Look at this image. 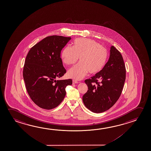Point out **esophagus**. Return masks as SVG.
Segmentation results:
<instances>
[{
	"label": "esophagus",
	"mask_w": 151,
	"mask_h": 151,
	"mask_svg": "<svg viewBox=\"0 0 151 151\" xmlns=\"http://www.w3.org/2000/svg\"><path fill=\"white\" fill-rule=\"evenodd\" d=\"M77 83H78V82L76 80H75V79L73 80V84H77Z\"/></svg>",
	"instance_id": "34e87169"
}]
</instances>
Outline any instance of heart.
<instances>
[{
	"label": "heart",
	"instance_id": "1",
	"mask_svg": "<svg viewBox=\"0 0 151 151\" xmlns=\"http://www.w3.org/2000/svg\"><path fill=\"white\" fill-rule=\"evenodd\" d=\"M78 57L79 63L68 70L67 75L70 78L81 79L88 72L93 74L103 69L108 52L94 40L81 38L75 40L73 47H65L61 54L62 61L67 65L74 64Z\"/></svg>",
	"mask_w": 151,
	"mask_h": 151
}]
</instances>
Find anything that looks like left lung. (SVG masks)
<instances>
[{
  "mask_svg": "<svg viewBox=\"0 0 151 151\" xmlns=\"http://www.w3.org/2000/svg\"><path fill=\"white\" fill-rule=\"evenodd\" d=\"M126 78V68L121 52L111 46L108 62L100 72L85 83L88 90L83 96L85 106L99 113L116 103L121 95Z\"/></svg>",
  "mask_w": 151,
  "mask_h": 151,
  "instance_id": "8db88e82",
  "label": "left lung"
}]
</instances>
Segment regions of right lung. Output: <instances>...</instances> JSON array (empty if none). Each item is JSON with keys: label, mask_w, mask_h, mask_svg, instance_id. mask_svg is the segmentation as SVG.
<instances>
[{"label": "right lung", "mask_w": 151, "mask_h": 151, "mask_svg": "<svg viewBox=\"0 0 151 151\" xmlns=\"http://www.w3.org/2000/svg\"><path fill=\"white\" fill-rule=\"evenodd\" d=\"M71 37L53 35L46 37L31 48L26 57L23 77L28 94L38 106L54 109L66 95L65 88L71 79L56 81L66 73L60 58L62 49Z\"/></svg>", "instance_id": "obj_1"}]
</instances>
